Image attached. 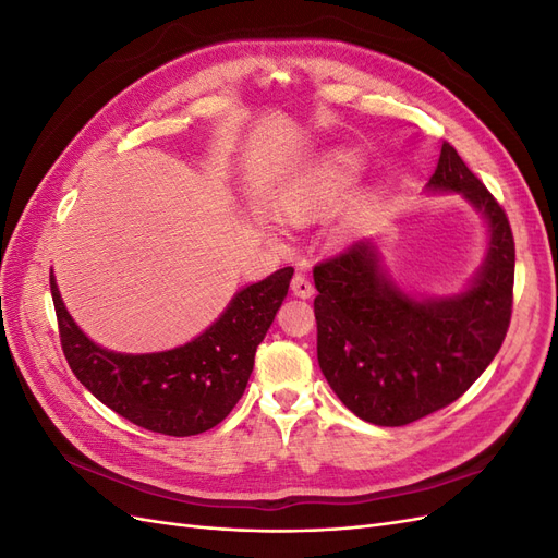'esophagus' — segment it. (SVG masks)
I'll use <instances>...</instances> for the list:
<instances>
[{
	"label": "esophagus",
	"mask_w": 558,
	"mask_h": 558,
	"mask_svg": "<svg viewBox=\"0 0 558 558\" xmlns=\"http://www.w3.org/2000/svg\"><path fill=\"white\" fill-rule=\"evenodd\" d=\"M291 291H293V295L307 300V298L314 295V286L305 275H295L293 281H291Z\"/></svg>",
	"instance_id": "esophagus-1"
}]
</instances>
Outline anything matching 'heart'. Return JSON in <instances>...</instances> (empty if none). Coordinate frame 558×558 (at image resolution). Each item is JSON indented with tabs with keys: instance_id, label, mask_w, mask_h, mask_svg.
<instances>
[{
	"instance_id": "obj_1",
	"label": "heart",
	"mask_w": 558,
	"mask_h": 558,
	"mask_svg": "<svg viewBox=\"0 0 558 558\" xmlns=\"http://www.w3.org/2000/svg\"><path fill=\"white\" fill-rule=\"evenodd\" d=\"M365 160L353 150H332L310 170L295 177L277 195V209L286 223L305 226L330 214L356 189Z\"/></svg>"
}]
</instances>
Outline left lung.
I'll use <instances>...</instances> for the list:
<instances>
[{"instance_id": "1", "label": "left lung", "mask_w": 558, "mask_h": 558, "mask_svg": "<svg viewBox=\"0 0 558 558\" xmlns=\"http://www.w3.org/2000/svg\"><path fill=\"white\" fill-rule=\"evenodd\" d=\"M426 189L459 193L486 221V258L461 293H404L386 275L373 240L314 267L320 373L353 414L375 426L412 424L459 400L510 328L514 238L508 216L447 142Z\"/></svg>"}]
</instances>
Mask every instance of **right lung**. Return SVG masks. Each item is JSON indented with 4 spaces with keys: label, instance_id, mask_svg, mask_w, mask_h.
<instances>
[{
    "label": "right lung",
    "instance_id": "add662e5",
    "mask_svg": "<svg viewBox=\"0 0 558 558\" xmlns=\"http://www.w3.org/2000/svg\"><path fill=\"white\" fill-rule=\"evenodd\" d=\"M291 277L293 267H283L246 286L195 340L158 353H118L95 344L66 312L53 269L50 293L64 359L76 379L134 426L189 437L221 424L242 398Z\"/></svg>",
    "mask_w": 558,
    "mask_h": 558
}]
</instances>
